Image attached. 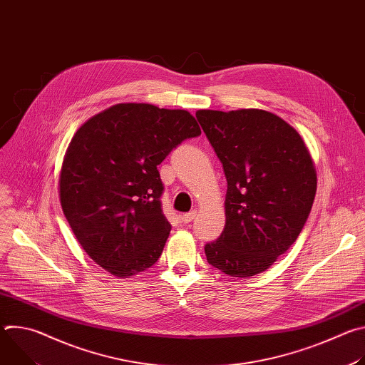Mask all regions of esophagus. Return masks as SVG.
I'll return each instance as SVG.
<instances>
[{
    "mask_svg": "<svg viewBox=\"0 0 365 365\" xmlns=\"http://www.w3.org/2000/svg\"><path fill=\"white\" fill-rule=\"evenodd\" d=\"M196 217H197V212H196V211H190V212L182 215V221H183L185 224H189V222H192Z\"/></svg>",
    "mask_w": 365,
    "mask_h": 365,
    "instance_id": "obj_1",
    "label": "esophagus"
}]
</instances>
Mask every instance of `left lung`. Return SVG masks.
<instances>
[{
    "label": "left lung",
    "instance_id": "left-lung-1",
    "mask_svg": "<svg viewBox=\"0 0 365 365\" xmlns=\"http://www.w3.org/2000/svg\"><path fill=\"white\" fill-rule=\"evenodd\" d=\"M196 118L227 178L225 227L205 245L231 277L266 272L299 237L317 195V169L300 134L264 110H199Z\"/></svg>",
    "mask_w": 365,
    "mask_h": 365
}]
</instances>
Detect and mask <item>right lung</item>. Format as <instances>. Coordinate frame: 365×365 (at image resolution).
<instances>
[{
	"mask_svg": "<svg viewBox=\"0 0 365 365\" xmlns=\"http://www.w3.org/2000/svg\"><path fill=\"white\" fill-rule=\"evenodd\" d=\"M200 128L185 110L117 103L73 134L59 175L63 214L85 252L117 277L150 269L170 234L158 166Z\"/></svg>",
	"mask_w": 365,
	"mask_h": 365,
	"instance_id": "1",
	"label": "right lung"
}]
</instances>
